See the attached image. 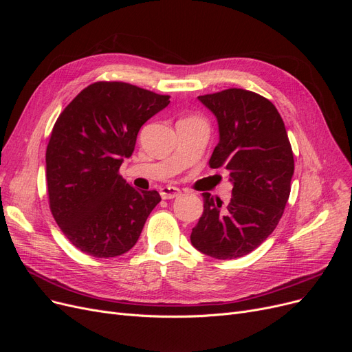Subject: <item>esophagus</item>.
Returning a JSON list of instances; mask_svg holds the SVG:
<instances>
[{
  "label": "esophagus",
  "instance_id": "esophagus-1",
  "mask_svg": "<svg viewBox=\"0 0 352 352\" xmlns=\"http://www.w3.org/2000/svg\"><path fill=\"white\" fill-rule=\"evenodd\" d=\"M160 194L164 199H173L178 195H181V190L177 188V187H171V186H166V187H162L160 190Z\"/></svg>",
  "mask_w": 352,
  "mask_h": 352
}]
</instances>
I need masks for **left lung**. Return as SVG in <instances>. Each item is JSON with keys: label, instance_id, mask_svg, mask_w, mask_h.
I'll list each match as a JSON object with an SVG mask.
<instances>
[{"label": "left lung", "instance_id": "left-lung-1", "mask_svg": "<svg viewBox=\"0 0 352 352\" xmlns=\"http://www.w3.org/2000/svg\"><path fill=\"white\" fill-rule=\"evenodd\" d=\"M198 100L215 116L219 142L211 168L226 166L231 199L202 192L204 212L192 228L191 244L217 260H232L260 247L278 226L291 191L294 155L275 105L241 88Z\"/></svg>", "mask_w": 352, "mask_h": 352}]
</instances>
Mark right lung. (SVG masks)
I'll return each instance as SVG.
<instances>
[{"label":"right lung","instance_id":"obj_1","mask_svg":"<svg viewBox=\"0 0 352 352\" xmlns=\"http://www.w3.org/2000/svg\"><path fill=\"white\" fill-rule=\"evenodd\" d=\"M168 104V96L100 81L60 114L45 154L50 208L80 251L109 258L137 244L161 197L135 190L118 170L131 157L140 128Z\"/></svg>","mask_w":352,"mask_h":352}]
</instances>
